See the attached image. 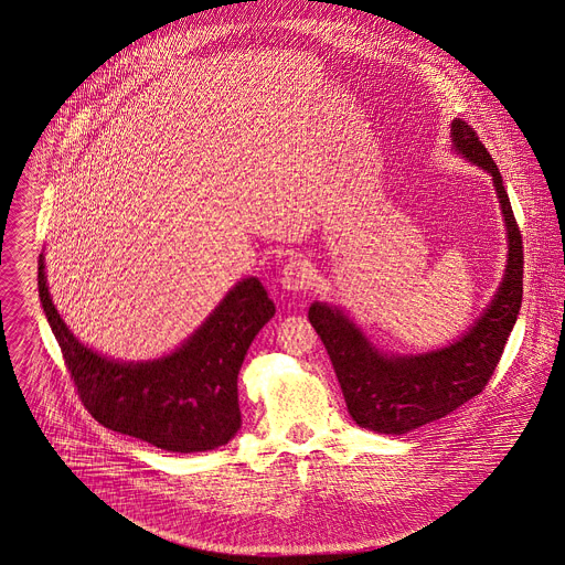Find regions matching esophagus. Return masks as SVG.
<instances>
[{
  "label": "esophagus",
  "instance_id": "1",
  "mask_svg": "<svg viewBox=\"0 0 565 565\" xmlns=\"http://www.w3.org/2000/svg\"><path fill=\"white\" fill-rule=\"evenodd\" d=\"M280 282L287 291H306L312 285V269L308 259L291 255L280 271Z\"/></svg>",
  "mask_w": 565,
  "mask_h": 565
}]
</instances>
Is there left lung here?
<instances>
[{"label": "left lung", "mask_w": 565, "mask_h": 565, "mask_svg": "<svg viewBox=\"0 0 565 565\" xmlns=\"http://www.w3.org/2000/svg\"><path fill=\"white\" fill-rule=\"evenodd\" d=\"M454 148L487 169L505 216L510 255L503 282L482 319L467 337L441 351L412 358L376 353L340 310L312 303L308 319L326 344L339 376L349 415L362 428L403 435L456 412L478 396L494 373L523 301V235L514 218L501 173L478 132L462 119L451 121Z\"/></svg>", "instance_id": "1"}]
</instances>
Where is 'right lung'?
<instances>
[{"label": "right lung", "mask_w": 565, "mask_h": 565, "mask_svg": "<svg viewBox=\"0 0 565 565\" xmlns=\"http://www.w3.org/2000/svg\"><path fill=\"white\" fill-rule=\"evenodd\" d=\"M39 296L76 394L98 424L182 454L221 448L239 430L237 375L276 312L257 278L237 282L182 349L146 364L107 360L73 337L49 296L42 255Z\"/></svg>", "instance_id": "obj_1"}]
</instances>
